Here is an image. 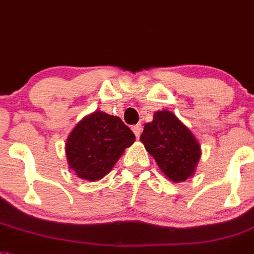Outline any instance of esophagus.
<instances>
[{"label": "esophagus", "mask_w": 254, "mask_h": 254, "mask_svg": "<svg viewBox=\"0 0 254 254\" xmlns=\"http://www.w3.org/2000/svg\"><path fill=\"white\" fill-rule=\"evenodd\" d=\"M131 130H133V133L135 134V137L139 138L140 137V133H142V125H140V124H137V125H134V127H131Z\"/></svg>", "instance_id": "1"}]
</instances>
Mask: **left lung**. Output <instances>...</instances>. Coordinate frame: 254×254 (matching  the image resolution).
<instances>
[{"label":"left lung","instance_id":"8db88e82","mask_svg":"<svg viewBox=\"0 0 254 254\" xmlns=\"http://www.w3.org/2000/svg\"><path fill=\"white\" fill-rule=\"evenodd\" d=\"M140 142L172 182H185L195 174L201 147L192 131L173 112L156 111L153 120L144 125Z\"/></svg>","mask_w":254,"mask_h":254}]
</instances>
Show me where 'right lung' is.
<instances>
[{"mask_svg": "<svg viewBox=\"0 0 254 254\" xmlns=\"http://www.w3.org/2000/svg\"><path fill=\"white\" fill-rule=\"evenodd\" d=\"M134 140L135 135L120 117L98 110L82 117L68 135V167L81 180L99 181L110 173Z\"/></svg>", "mask_w": 254, "mask_h": 254, "instance_id": "obj_1", "label": "right lung"}]
</instances>
